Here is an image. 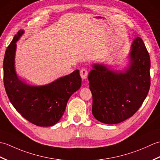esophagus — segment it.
<instances>
[{
	"instance_id": "1",
	"label": "esophagus",
	"mask_w": 160,
	"mask_h": 160,
	"mask_svg": "<svg viewBox=\"0 0 160 160\" xmlns=\"http://www.w3.org/2000/svg\"><path fill=\"white\" fill-rule=\"evenodd\" d=\"M80 74L81 78H82V79H84H84H87V76H88V71L85 69H82L80 70Z\"/></svg>"
}]
</instances>
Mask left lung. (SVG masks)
<instances>
[{"mask_svg":"<svg viewBox=\"0 0 160 160\" xmlns=\"http://www.w3.org/2000/svg\"><path fill=\"white\" fill-rule=\"evenodd\" d=\"M128 63L122 70L93 64L88 76L93 96L92 113L100 122L118 124L133 115L147 98L151 85V60L143 40L131 45Z\"/></svg>","mask_w":160,"mask_h":160,"instance_id":"obj_1","label":"left lung"}]
</instances>
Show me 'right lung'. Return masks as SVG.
Instances as JSON below:
<instances>
[{
  "mask_svg": "<svg viewBox=\"0 0 160 160\" xmlns=\"http://www.w3.org/2000/svg\"><path fill=\"white\" fill-rule=\"evenodd\" d=\"M25 31L20 29L6 49L3 61L4 85L12 105L27 120L38 127H52L62 118L67 102L80 89L79 70L42 86L30 85L20 79L15 69L16 42Z\"/></svg>",
  "mask_w": 160,
  "mask_h": 160,
  "instance_id": "1",
  "label": "right lung"
}]
</instances>
